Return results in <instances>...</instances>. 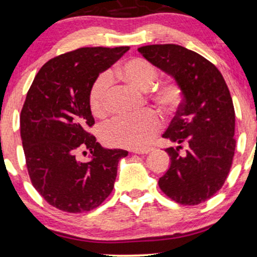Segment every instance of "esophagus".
I'll use <instances>...</instances> for the list:
<instances>
[{
  "instance_id": "esophagus-1",
  "label": "esophagus",
  "mask_w": 257,
  "mask_h": 257,
  "mask_svg": "<svg viewBox=\"0 0 257 257\" xmlns=\"http://www.w3.org/2000/svg\"><path fill=\"white\" fill-rule=\"evenodd\" d=\"M153 149L147 148V149H136V150H132L134 154H138V155H144V154H149Z\"/></svg>"
}]
</instances>
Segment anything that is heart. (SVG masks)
Here are the masks:
<instances>
[{
    "mask_svg": "<svg viewBox=\"0 0 257 257\" xmlns=\"http://www.w3.org/2000/svg\"><path fill=\"white\" fill-rule=\"evenodd\" d=\"M158 76L154 64L144 58H131L116 65L108 75H100L90 87L89 107L95 116L102 118L108 112V90L110 80H119L138 90H148ZM148 99L162 112L176 109L182 100V89L174 80H166L155 87ZM162 120L154 110L138 116H116L101 127L103 143L113 147L142 149L160 131Z\"/></svg>",
    "mask_w": 257,
    "mask_h": 257,
    "instance_id": "obj_1",
    "label": "heart"
}]
</instances>
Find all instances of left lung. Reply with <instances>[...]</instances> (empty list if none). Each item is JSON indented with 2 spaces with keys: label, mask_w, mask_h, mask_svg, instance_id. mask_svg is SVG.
I'll return each instance as SVG.
<instances>
[{
  "label": "left lung",
  "mask_w": 257,
  "mask_h": 257,
  "mask_svg": "<svg viewBox=\"0 0 257 257\" xmlns=\"http://www.w3.org/2000/svg\"><path fill=\"white\" fill-rule=\"evenodd\" d=\"M138 52L182 89V102L162 136L176 148L166 149L170 167L158 186L181 205L208 200L225 182L236 148L235 109L225 80L211 62L183 46L148 45Z\"/></svg>",
  "instance_id": "obj_1"
}]
</instances>
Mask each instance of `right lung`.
I'll return each mask as SVG.
<instances>
[{
  "label": "right lung",
  "mask_w": 257,
  "mask_h": 257,
  "mask_svg": "<svg viewBox=\"0 0 257 257\" xmlns=\"http://www.w3.org/2000/svg\"><path fill=\"white\" fill-rule=\"evenodd\" d=\"M128 46L81 47L45 63L28 90L20 132L32 185L59 210L82 213L96 208L113 191L118 163L128 153L104 149L88 132L94 125L90 87ZM91 153L88 163L75 155Z\"/></svg>",
  "instance_id": "1"
}]
</instances>
